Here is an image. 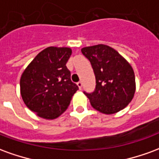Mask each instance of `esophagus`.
<instances>
[{
	"mask_svg": "<svg viewBox=\"0 0 159 159\" xmlns=\"http://www.w3.org/2000/svg\"><path fill=\"white\" fill-rule=\"evenodd\" d=\"M76 84H77V86H78V88H79V89L80 90L82 89V88H83V83H82V82H78Z\"/></svg>",
	"mask_w": 159,
	"mask_h": 159,
	"instance_id": "obj_1",
	"label": "esophagus"
}]
</instances>
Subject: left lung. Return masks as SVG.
I'll list each match as a JSON object with an SVG mask.
<instances>
[{"instance_id":"1","label":"left lung","mask_w":159,"mask_h":159,"mask_svg":"<svg viewBox=\"0 0 159 159\" xmlns=\"http://www.w3.org/2000/svg\"><path fill=\"white\" fill-rule=\"evenodd\" d=\"M91 63L96 86L93 93H85L91 106L104 114L117 113L131 102L135 93V77L132 66L119 52L104 44L81 49Z\"/></svg>"}]
</instances>
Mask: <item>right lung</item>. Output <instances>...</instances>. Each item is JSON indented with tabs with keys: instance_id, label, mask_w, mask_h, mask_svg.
<instances>
[{
	"instance_id": "1",
	"label": "right lung",
	"mask_w": 159,
	"mask_h": 159,
	"mask_svg": "<svg viewBox=\"0 0 159 159\" xmlns=\"http://www.w3.org/2000/svg\"><path fill=\"white\" fill-rule=\"evenodd\" d=\"M70 48L48 47L35 57L20 78V93L26 107L40 117L54 119L68 108L78 90L66 63Z\"/></svg>"
}]
</instances>
